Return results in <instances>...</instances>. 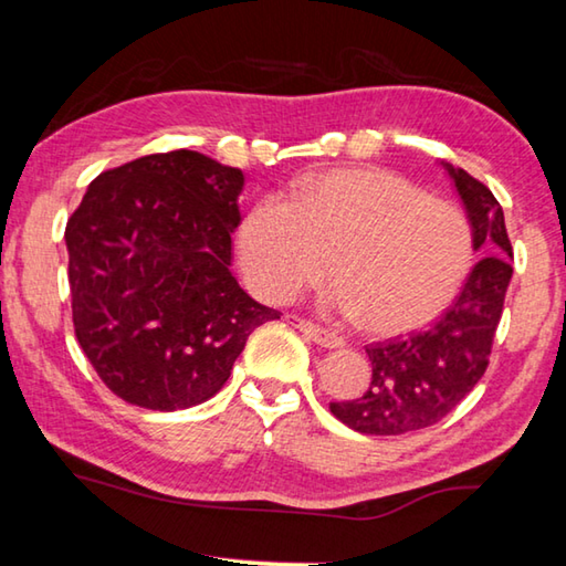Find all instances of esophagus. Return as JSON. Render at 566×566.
Instances as JSON below:
<instances>
[{"label":"esophagus","mask_w":566,"mask_h":566,"mask_svg":"<svg viewBox=\"0 0 566 566\" xmlns=\"http://www.w3.org/2000/svg\"><path fill=\"white\" fill-rule=\"evenodd\" d=\"M292 322H294L296 329H300L302 334H306V337H310L314 344H319V347H327V349L344 347V339L342 337H337V334H334V332L322 329L319 324H312V322H306V319H292Z\"/></svg>","instance_id":"34e87169"}]
</instances>
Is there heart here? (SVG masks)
Here are the masks:
<instances>
[{
  "label": "heart",
  "mask_w": 566,
  "mask_h": 566,
  "mask_svg": "<svg viewBox=\"0 0 566 566\" xmlns=\"http://www.w3.org/2000/svg\"><path fill=\"white\" fill-rule=\"evenodd\" d=\"M472 256L462 209L377 167L304 177L294 202L262 197L237 229L239 270L256 296L286 302L332 270L324 304L381 337L434 322Z\"/></svg>",
  "instance_id": "obj_1"
}]
</instances>
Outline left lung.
I'll return each mask as SVG.
<instances>
[{"label": "left lung", "instance_id": "obj_1", "mask_svg": "<svg viewBox=\"0 0 566 566\" xmlns=\"http://www.w3.org/2000/svg\"><path fill=\"white\" fill-rule=\"evenodd\" d=\"M444 169L467 209L474 252L482 260L434 327L405 339L369 344V389L359 399L329 405L332 415L354 432L391 437L437 424L474 389L490 364L512 280V244L492 191L464 169L447 161Z\"/></svg>", "mask_w": 566, "mask_h": 566}]
</instances>
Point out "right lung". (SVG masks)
<instances>
[{"instance_id": "add662e5", "label": "right lung", "mask_w": 566, "mask_h": 566, "mask_svg": "<svg viewBox=\"0 0 566 566\" xmlns=\"http://www.w3.org/2000/svg\"><path fill=\"white\" fill-rule=\"evenodd\" d=\"M242 187V169L199 151L147 155L102 171L66 222L76 339L129 405H202L280 319L229 272Z\"/></svg>"}]
</instances>
